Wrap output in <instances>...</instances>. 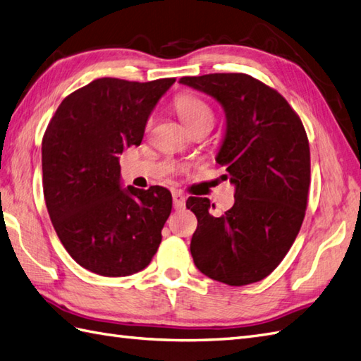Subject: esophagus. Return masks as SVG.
Listing matches in <instances>:
<instances>
[{
  "label": "esophagus",
  "mask_w": 361,
  "mask_h": 361,
  "mask_svg": "<svg viewBox=\"0 0 361 361\" xmlns=\"http://www.w3.org/2000/svg\"><path fill=\"white\" fill-rule=\"evenodd\" d=\"M173 205L176 210H182L185 208V195L182 191H174L173 193Z\"/></svg>",
  "instance_id": "34e87169"
}]
</instances>
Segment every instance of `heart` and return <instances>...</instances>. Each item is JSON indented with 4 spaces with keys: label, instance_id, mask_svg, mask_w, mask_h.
<instances>
[{
    "label": "heart",
    "instance_id": "b5f03b06",
    "mask_svg": "<svg viewBox=\"0 0 361 361\" xmlns=\"http://www.w3.org/2000/svg\"><path fill=\"white\" fill-rule=\"evenodd\" d=\"M176 113L179 114L182 123L187 126V130H193L196 126H212L214 122L213 109L207 102L196 97V95L183 94L179 95L174 102Z\"/></svg>",
    "mask_w": 361,
    "mask_h": 361
}]
</instances>
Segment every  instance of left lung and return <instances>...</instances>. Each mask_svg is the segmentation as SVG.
<instances>
[{
  "instance_id": "1",
  "label": "left lung",
  "mask_w": 361,
  "mask_h": 361,
  "mask_svg": "<svg viewBox=\"0 0 361 361\" xmlns=\"http://www.w3.org/2000/svg\"><path fill=\"white\" fill-rule=\"evenodd\" d=\"M226 114L216 162L226 166L235 204L219 218L207 197H188L197 228L190 252L208 278L245 286L266 278L301 228L310 185V151L300 117L281 94L247 74L182 77Z\"/></svg>"
}]
</instances>
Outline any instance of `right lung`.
I'll use <instances>...</instances> for the list:
<instances>
[{
	"instance_id": "1",
	"label": "right lung",
	"mask_w": 361,
	"mask_h": 361,
	"mask_svg": "<svg viewBox=\"0 0 361 361\" xmlns=\"http://www.w3.org/2000/svg\"><path fill=\"white\" fill-rule=\"evenodd\" d=\"M174 78H99L60 103L42 143L43 191L52 226L80 266L102 276L145 269L171 213L164 187L123 188L118 154L140 145Z\"/></svg>"
}]
</instances>
